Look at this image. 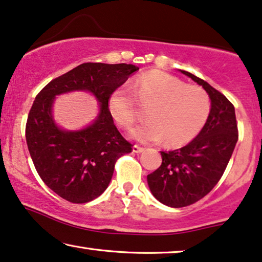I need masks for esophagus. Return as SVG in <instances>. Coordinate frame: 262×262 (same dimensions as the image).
<instances>
[{
  "mask_svg": "<svg viewBox=\"0 0 262 262\" xmlns=\"http://www.w3.org/2000/svg\"><path fill=\"white\" fill-rule=\"evenodd\" d=\"M144 151H145V148L141 147V146H139V145H134L133 146V152L134 153H141V152H144Z\"/></svg>",
  "mask_w": 262,
  "mask_h": 262,
  "instance_id": "1",
  "label": "esophagus"
}]
</instances>
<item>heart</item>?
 <instances>
[{
  "label": "heart",
  "mask_w": 262,
  "mask_h": 262,
  "mask_svg": "<svg viewBox=\"0 0 262 262\" xmlns=\"http://www.w3.org/2000/svg\"><path fill=\"white\" fill-rule=\"evenodd\" d=\"M130 87H118L109 97V110L122 128H129L139 117L138 103L148 109L147 122L130 130L132 138L144 144L165 139L170 146L187 144L200 133L211 111V100L204 89L187 85L167 73H144Z\"/></svg>",
  "instance_id": "heart-1"
}]
</instances>
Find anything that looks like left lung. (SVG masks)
Here are the masks:
<instances>
[{"instance_id":"8db88e82","label":"left lung","mask_w":262,"mask_h":262,"mask_svg":"<svg viewBox=\"0 0 262 262\" xmlns=\"http://www.w3.org/2000/svg\"><path fill=\"white\" fill-rule=\"evenodd\" d=\"M184 75L204 87L211 111L198 137L179 149L160 152L162 165L147 175L157 200L169 207H186L207 195L219 182L238 140L235 107L210 83L189 72Z\"/></svg>"}]
</instances>
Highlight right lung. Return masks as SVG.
Masks as SVG:
<instances>
[{"instance_id": "obj_1", "label": "right lung", "mask_w": 262, "mask_h": 262, "mask_svg": "<svg viewBox=\"0 0 262 262\" xmlns=\"http://www.w3.org/2000/svg\"><path fill=\"white\" fill-rule=\"evenodd\" d=\"M139 71L134 64L82 63L51 80L38 93L26 123V142L38 175L52 191L73 204L98 198L109 186L115 163L133 145L122 137L109 110V97ZM89 90L100 102V114L81 131H64L54 123L56 95Z\"/></svg>"}]
</instances>
